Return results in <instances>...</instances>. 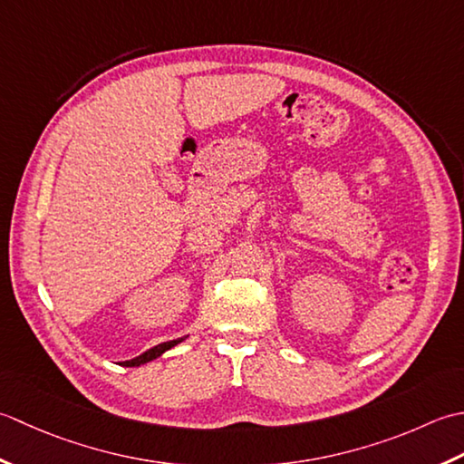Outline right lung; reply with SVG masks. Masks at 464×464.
Masks as SVG:
<instances>
[{"label":"right lung","instance_id":"add662e5","mask_svg":"<svg viewBox=\"0 0 464 464\" xmlns=\"http://www.w3.org/2000/svg\"><path fill=\"white\" fill-rule=\"evenodd\" d=\"M184 340H186V336L184 338H176V340H168V343L158 344L154 348H150V351H146L144 354L131 358V361H126L124 366H141V364H146V362H152V361H156L158 356H162L166 351H169V348H174L176 344L184 343Z\"/></svg>","mask_w":464,"mask_h":464}]
</instances>
